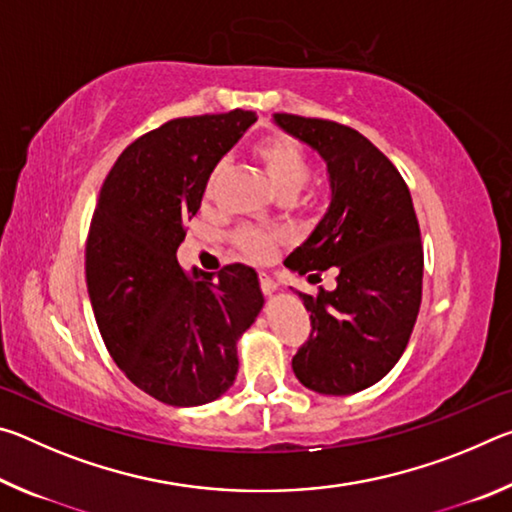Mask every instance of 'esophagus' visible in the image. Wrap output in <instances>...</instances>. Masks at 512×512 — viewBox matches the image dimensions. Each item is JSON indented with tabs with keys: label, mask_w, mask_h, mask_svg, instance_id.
Wrapping results in <instances>:
<instances>
[{
	"label": "esophagus",
	"mask_w": 512,
	"mask_h": 512,
	"mask_svg": "<svg viewBox=\"0 0 512 512\" xmlns=\"http://www.w3.org/2000/svg\"><path fill=\"white\" fill-rule=\"evenodd\" d=\"M259 287H262L266 296H273V293L277 291V284L268 275H259Z\"/></svg>",
	"instance_id": "1"
}]
</instances>
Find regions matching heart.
Listing matches in <instances>:
<instances>
[{"label":"heart","mask_w":512,"mask_h":512,"mask_svg":"<svg viewBox=\"0 0 512 512\" xmlns=\"http://www.w3.org/2000/svg\"><path fill=\"white\" fill-rule=\"evenodd\" d=\"M257 160L262 162L264 173L268 183L275 189L277 194L284 196H298L300 189L307 185L309 180V160L307 155L302 153L298 144H293L287 137H271V140H264L257 144L255 149ZM225 171V162H216L205 178V189L203 196L205 201H212L216 194V187H219V180ZM284 241L282 232L277 230H262V228H241L235 235L237 248L244 253L250 262L264 264L273 257L275 248Z\"/></svg>","instance_id":"b5f03b06"}]
</instances>
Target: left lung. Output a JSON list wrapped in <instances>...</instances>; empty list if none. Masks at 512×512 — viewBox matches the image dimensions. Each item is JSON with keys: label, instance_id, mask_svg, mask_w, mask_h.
<instances>
[{"label": "left lung", "instance_id": "obj_1", "mask_svg": "<svg viewBox=\"0 0 512 512\" xmlns=\"http://www.w3.org/2000/svg\"><path fill=\"white\" fill-rule=\"evenodd\" d=\"M273 121L325 160L332 189L323 219L284 266L309 277L339 273L332 291H296L311 334L291 366L309 391L359 393L400 361L420 311L424 255L409 187L350 126L287 112Z\"/></svg>", "mask_w": 512, "mask_h": 512}]
</instances>
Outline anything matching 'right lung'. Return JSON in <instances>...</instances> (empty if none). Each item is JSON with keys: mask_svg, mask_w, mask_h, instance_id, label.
<instances>
[{"mask_svg": "<svg viewBox=\"0 0 512 512\" xmlns=\"http://www.w3.org/2000/svg\"><path fill=\"white\" fill-rule=\"evenodd\" d=\"M255 121L248 110L167 121L128 146L101 187L85 246L94 318L119 370L164 404L219 400L264 307L250 266L185 273L176 259L207 173Z\"/></svg>", "mask_w": 512, "mask_h": 512, "instance_id": "right-lung-1", "label": "right lung"}]
</instances>
